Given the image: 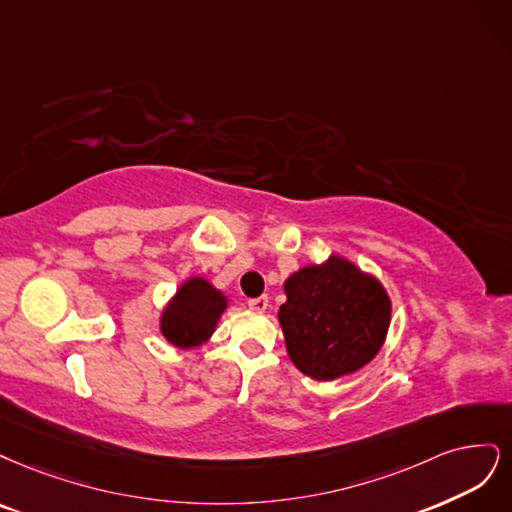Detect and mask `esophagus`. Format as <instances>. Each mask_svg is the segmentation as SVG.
Masks as SVG:
<instances>
[{
	"label": "esophagus",
	"mask_w": 512,
	"mask_h": 512,
	"mask_svg": "<svg viewBox=\"0 0 512 512\" xmlns=\"http://www.w3.org/2000/svg\"><path fill=\"white\" fill-rule=\"evenodd\" d=\"M249 308L257 310V312L266 310L268 308V295H259V298H251L249 300Z\"/></svg>",
	"instance_id": "esophagus-1"
}]
</instances>
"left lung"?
Masks as SVG:
<instances>
[{"instance_id": "left-lung-1", "label": "left lung", "mask_w": 512, "mask_h": 512, "mask_svg": "<svg viewBox=\"0 0 512 512\" xmlns=\"http://www.w3.org/2000/svg\"><path fill=\"white\" fill-rule=\"evenodd\" d=\"M278 310L287 353L315 381H334L364 368L383 346L391 302L376 278L332 257L295 272Z\"/></svg>"}]
</instances>
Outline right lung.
<instances>
[{
	"label": "right lung",
	"mask_w": 512,
	"mask_h": 512,
	"mask_svg": "<svg viewBox=\"0 0 512 512\" xmlns=\"http://www.w3.org/2000/svg\"><path fill=\"white\" fill-rule=\"evenodd\" d=\"M227 306L223 293L204 278H191L180 287L161 317V334L174 346L193 349L204 344L214 332Z\"/></svg>",
	"instance_id": "1"
}]
</instances>
